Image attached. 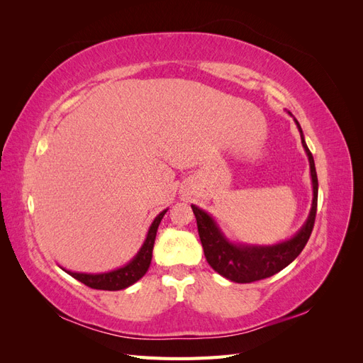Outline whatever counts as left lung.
Listing matches in <instances>:
<instances>
[{"label": "left lung", "instance_id": "obj_1", "mask_svg": "<svg viewBox=\"0 0 363 363\" xmlns=\"http://www.w3.org/2000/svg\"><path fill=\"white\" fill-rule=\"evenodd\" d=\"M291 115V112H288ZM295 121L296 128L300 131L301 144L309 159L311 164V179L313 199L309 216H307L303 227L291 239L274 245H252V244H236L232 242L219 228L218 223L212 215L204 212L199 206L192 204V211L199 225V235L204 250V256L208 265H211L219 276H223L235 283H251L262 279H267L277 274L283 268H286L291 262L296 259L307 240L315 224L316 204H318V177L315 169V162L311 150L307 148L303 130Z\"/></svg>", "mask_w": 363, "mask_h": 363}]
</instances>
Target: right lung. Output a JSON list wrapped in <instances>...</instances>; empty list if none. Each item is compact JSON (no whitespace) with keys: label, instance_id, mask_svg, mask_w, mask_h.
Instances as JSON below:
<instances>
[{"label":"right lung","instance_id":"obj_1","mask_svg":"<svg viewBox=\"0 0 363 363\" xmlns=\"http://www.w3.org/2000/svg\"><path fill=\"white\" fill-rule=\"evenodd\" d=\"M168 212V208L162 211L156 218L155 221L151 223L147 238L144 240V244L139 248L138 255L131 259L128 263H125L124 267L116 268L113 271H107V272H98V274H87V272H74L69 269L62 268L65 272H68L71 277L75 280H79L84 283L86 286H89L92 289H101V291H121L125 289L131 284L136 283L139 279L145 276V272L150 268V263L152 259V247H155V240H156V233L159 224L162 221L163 215Z\"/></svg>","mask_w":363,"mask_h":363}]
</instances>
